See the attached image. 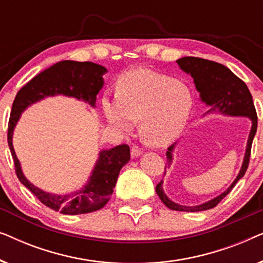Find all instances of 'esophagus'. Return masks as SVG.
<instances>
[{"label": "esophagus", "instance_id": "34e87169", "mask_svg": "<svg viewBox=\"0 0 263 263\" xmlns=\"http://www.w3.org/2000/svg\"><path fill=\"white\" fill-rule=\"evenodd\" d=\"M141 153H142V149L140 148L139 146H133V147H132V157H133V158L139 157Z\"/></svg>", "mask_w": 263, "mask_h": 263}]
</instances>
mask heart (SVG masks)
I'll use <instances>...</instances> for the list:
<instances>
[{
  "instance_id": "1",
  "label": "heart",
  "mask_w": 263,
  "mask_h": 263,
  "mask_svg": "<svg viewBox=\"0 0 263 263\" xmlns=\"http://www.w3.org/2000/svg\"><path fill=\"white\" fill-rule=\"evenodd\" d=\"M109 123L128 133L140 120V133L154 146L167 145L178 138L193 106L192 93L181 81L140 68L120 78L117 95L102 99Z\"/></svg>"
}]
</instances>
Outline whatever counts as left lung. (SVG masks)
<instances>
[{
    "mask_svg": "<svg viewBox=\"0 0 263 263\" xmlns=\"http://www.w3.org/2000/svg\"><path fill=\"white\" fill-rule=\"evenodd\" d=\"M178 66L181 67L185 73L192 75L195 82L196 89L200 92L201 99L207 105L212 106L211 111H219L224 115H230V116H247L251 120V130L248 139V145L246 156H244L243 165L240 168L238 176L233 181L231 185L225 190L221 195L215 197V199L204 202L199 206H181L172 202L171 200L167 199L163 192V185L159 182L156 186V192L159 196V199L163 201V203L167 208L172 211H181V212H200L207 211L211 208H214L233 189L236 183L246 175L247 168L249 166L250 153H251V145H253L254 136L257 130V114L255 109L253 96L246 85V82L232 73L228 67L222 64L214 62V61L200 59V57H182L177 61ZM176 143L167 147L166 151V166L168 167L172 163V151H174ZM165 166V170H166Z\"/></svg>",
    "mask_w": 263,
    "mask_h": 263,
    "instance_id": "obj_1",
    "label": "left lung"
}]
</instances>
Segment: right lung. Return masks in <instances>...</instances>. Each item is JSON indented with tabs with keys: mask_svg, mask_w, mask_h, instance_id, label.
I'll return each instance as SVG.
<instances>
[{
	"mask_svg": "<svg viewBox=\"0 0 263 263\" xmlns=\"http://www.w3.org/2000/svg\"><path fill=\"white\" fill-rule=\"evenodd\" d=\"M105 73V68L92 62L61 61L35 75L23 86L13 102L7 139L14 160L15 174L19 181L30 189L43 204L62 214H85L102 210L112 195L121 168L130 159V148L123 143L111 149L102 151L85 188L71 193L70 195H55L43 192L28 182L24 176L12 142L14 127L19 121L21 112L28 105L49 96L74 97L85 100L91 106H96L97 95L103 87V74Z\"/></svg>",
	"mask_w": 263,
	"mask_h": 263,
	"instance_id": "1",
	"label": "right lung"
}]
</instances>
